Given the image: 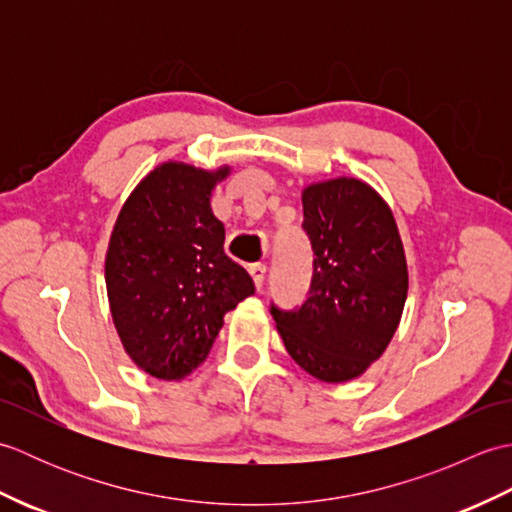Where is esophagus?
Here are the masks:
<instances>
[{"instance_id": "34e87169", "label": "esophagus", "mask_w": 512, "mask_h": 512, "mask_svg": "<svg viewBox=\"0 0 512 512\" xmlns=\"http://www.w3.org/2000/svg\"><path fill=\"white\" fill-rule=\"evenodd\" d=\"M248 273L255 281V288L262 290L264 288V281H266V266L264 264H250L248 266Z\"/></svg>"}]
</instances>
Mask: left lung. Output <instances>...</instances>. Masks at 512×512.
I'll return each instance as SVG.
<instances>
[{"label": "left lung", "instance_id": "8db88e82", "mask_svg": "<svg viewBox=\"0 0 512 512\" xmlns=\"http://www.w3.org/2000/svg\"><path fill=\"white\" fill-rule=\"evenodd\" d=\"M301 202L310 292L297 310L270 312L292 361L323 383H345L394 339L409 288L405 248L389 204L363 180L308 184Z\"/></svg>", "mask_w": 512, "mask_h": 512}]
</instances>
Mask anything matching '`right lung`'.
<instances>
[{
  "mask_svg": "<svg viewBox=\"0 0 512 512\" xmlns=\"http://www.w3.org/2000/svg\"><path fill=\"white\" fill-rule=\"evenodd\" d=\"M215 171L162 162L138 182L116 217L105 284L116 332L129 358L162 380H180L209 356L224 314L255 292L224 253V224L211 191Z\"/></svg>",
  "mask_w": 512,
  "mask_h": 512,
  "instance_id": "right-lung-1",
  "label": "right lung"
}]
</instances>
